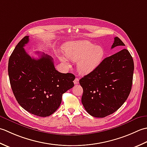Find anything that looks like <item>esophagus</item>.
I'll list each match as a JSON object with an SVG mask.
<instances>
[{"mask_svg": "<svg viewBox=\"0 0 147 147\" xmlns=\"http://www.w3.org/2000/svg\"><path fill=\"white\" fill-rule=\"evenodd\" d=\"M74 82L75 84H79V78L76 77V79H75Z\"/></svg>", "mask_w": 147, "mask_h": 147, "instance_id": "34e87169", "label": "esophagus"}]
</instances>
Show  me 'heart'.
Listing matches in <instances>:
<instances>
[{
    "mask_svg": "<svg viewBox=\"0 0 147 147\" xmlns=\"http://www.w3.org/2000/svg\"><path fill=\"white\" fill-rule=\"evenodd\" d=\"M65 56L59 58L67 65H69L67 58L77 62L78 70L80 73L87 74L98 67L103 62L105 52L103 47L96 46L88 40L74 41L65 45Z\"/></svg>",
    "mask_w": 147,
    "mask_h": 147,
    "instance_id": "heart-1",
    "label": "heart"
}]
</instances>
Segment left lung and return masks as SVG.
Returning <instances> with one entry per match:
<instances>
[{
    "instance_id": "1",
    "label": "left lung",
    "mask_w": 147,
    "mask_h": 147,
    "mask_svg": "<svg viewBox=\"0 0 147 147\" xmlns=\"http://www.w3.org/2000/svg\"><path fill=\"white\" fill-rule=\"evenodd\" d=\"M118 46L125 44L116 37L112 49ZM133 72V59L124 49L105 58L98 67L80 79L82 103L87 112L103 118L117 111L130 94Z\"/></svg>"
}]
</instances>
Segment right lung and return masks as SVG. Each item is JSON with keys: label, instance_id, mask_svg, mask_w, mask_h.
I'll return each mask as SVG.
<instances>
[{"label": "right lung", "instance_id": "obj_1", "mask_svg": "<svg viewBox=\"0 0 147 147\" xmlns=\"http://www.w3.org/2000/svg\"><path fill=\"white\" fill-rule=\"evenodd\" d=\"M25 36L9 59L8 74L13 94L20 106L32 114L49 116L60 106L62 95L74 86V75L55 69L53 58L42 53L39 58L28 55L23 47ZM39 54V53H38Z\"/></svg>", "mask_w": 147, "mask_h": 147}]
</instances>
